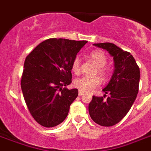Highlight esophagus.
<instances>
[{
	"label": "esophagus",
	"instance_id": "34e87169",
	"mask_svg": "<svg viewBox=\"0 0 151 151\" xmlns=\"http://www.w3.org/2000/svg\"><path fill=\"white\" fill-rule=\"evenodd\" d=\"M78 94H79V96H83V95L85 94V92H83L82 91H79V92H78Z\"/></svg>",
	"mask_w": 151,
	"mask_h": 151
}]
</instances>
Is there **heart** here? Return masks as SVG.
<instances>
[{
    "instance_id": "1",
    "label": "heart",
    "mask_w": 151,
    "mask_h": 151,
    "mask_svg": "<svg viewBox=\"0 0 151 151\" xmlns=\"http://www.w3.org/2000/svg\"><path fill=\"white\" fill-rule=\"evenodd\" d=\"M90 57L93 60L95 63L98 66V70L96 73H99V75L103 78L106 79L109 76V70L106 68V65L107 63V56L103 51L96 50L90 53ZM71 69L73 73L76 74L81 72V59L79 56H76L73 59L71 65ZM102 81L99 77H82L75 80L74 81V86L81 91L84 92H90L92 90L100 85Z\"/></svg>"
}]
</instances>
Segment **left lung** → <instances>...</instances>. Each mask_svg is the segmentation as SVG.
<instances>
[{
    "mask_svg": "<svg viewBox=\"0 0 151 151\" xmlns=\"http://www.w3.org/2000/svg\"><path fill=\"white\" fill-rule=\"evenodd\" d=\"M107 51L114 57V71L110 82L103 89L109 94L92 96L88 105L90 117L101 126H113L128 114L139 92L140 72L130 52L122 50L112 43L94 44Z\"/></svg>",
    "mask_w": 151,
    "mask_h": 151,
    "instance_id": "obj_1",
    "label": "left lung"
}]
</instances>
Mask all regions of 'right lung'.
Masks as SVG:
<instances>
[{
  "label": "right lung",
  "instance_id": "obj_1",
  "mask_svg": "<svg viewBox=\"0 0 151 151\" xmlns=\"http://www.w3.org/2000/svg\"><path fill=\"white\" fill-rule=\"evenodd\" d=\"M86 41L50 38L39 44L25 59L21 88L34 119L46 128L66 119L70 106L78 97L72 82L71 65Z\"/></svg>",
  "mask_w": 151,
  "mask_h": 151
}]
</instances>
